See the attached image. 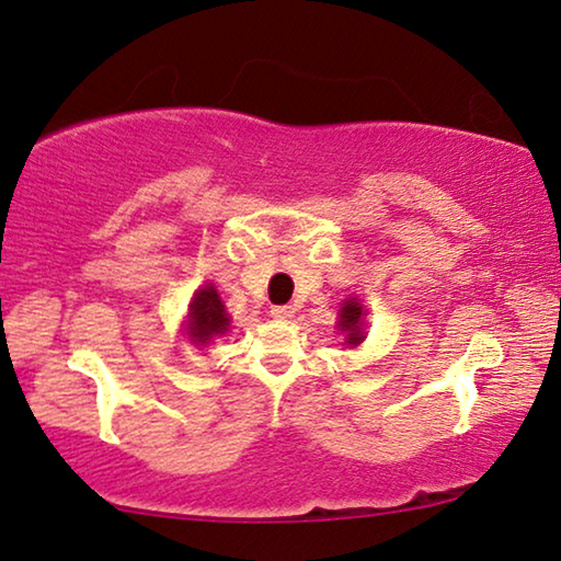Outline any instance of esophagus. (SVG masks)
I'll list each match as a JSON object with an SVG mask.
<instances>
[{"mask_svg":"<svg viewBox=\"0 0 561 561\" xmlns=\"http://www.w3.org/2000/svg\"><path fill=\"white\" fill-rule=\"evenodd\" d=\"M272 317H277V319H291V317H295V307H289V305L272 307Z\"/></svg>","mask_w":561,"mask_h":561,"instance_id":"esophagus-1","label":"esophagus"}]
</instances>
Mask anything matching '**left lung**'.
I'll return each instance as SVG.
<instances>
[{"label":"left lung","instance_id":"8db88e82","mask_svg":"<svg viewBox=\"0 0 561 561\" xmlns=\"http://www.w3.org/2000/svg\"><path fill=\"white\" fill-rule=\"evenodd\" d=\"M340 332L344 334V344L350 346H357L364 340V309L357 301V297H350L344 301V307L340 309Z\"/></svg>","mask_w":561,"mask_h":561}]
</instances>
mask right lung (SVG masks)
Instances as JSON below:
<instances>
[{
	"label": "right lung",
	"instance_id": "right-lung-1",
	"mask_svg": "<svg viewBox=\"0 0 561 561\" xmlns=\"http://www.w3.org/2000/svg\"><path fill=\"white\" fill-rule=\"evenodd\" d=\"M229 322L232 319H229L215 284H207V287L194 291L190 314H186V332H190L194 344L207 346L209 342H215L217 336L229 332Z\"/></svg>",
	"mask_w": 561,
	"mask_h": 561
}]
</instances>
